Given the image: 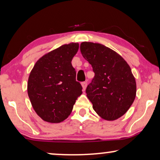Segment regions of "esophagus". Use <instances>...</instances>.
I'll return each mask as SVG.
<instances>
[{
  "mask_svg": "<svg viewBox=\"0 0 160 160\" xmlns=\"http://www.w3.org/2000/svg\"><path fill=\"white\" fill-rule=\"evenodd\" d=\"M87 82H84L82 83V88H83V91L85 90V89H86V87H87Z\"/></svg>",
  "mask_w": 160,
  "mask_h": 160,
  "instance_id": "obj_1",
  "label": "esophagus"
}]
</instances>
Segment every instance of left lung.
<instances>
[{
  "mask_svg": "<svg viewBox=\"0 0 160 160\" xmlns=\"http://www.w3.org/2000/svg\"><path fill=\"white\" fill-rule=\"evenodd\" d=\"M80 50L95 73L86 89L93 109L102 119H117L128 111L136 95L130 67L119 54L100 43L82 42Z\"/></svg>",
  "mask_w": 160,
  "mask_h": 160,
  "instance_id": "1",
  "label": "left lung"
}]
</instances>
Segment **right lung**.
<instances>
[{
  "label": "right lung",
  "instance_id": "1",
  "mask_svg": "<svg viewBox=\"0 0 160 160\" xmlns=\"http://www.w3.org/2000/svg\"><path fill=\"white\" fill-rule=\"evenodd\" d=\"M78 49V43L61 46L39 59L30 72L28 94L32 108L43 121H64L82 94L71 64Z\"/></svg>",
  "mask_w": 160,
  "mask_h": 160
}]
</instances>
